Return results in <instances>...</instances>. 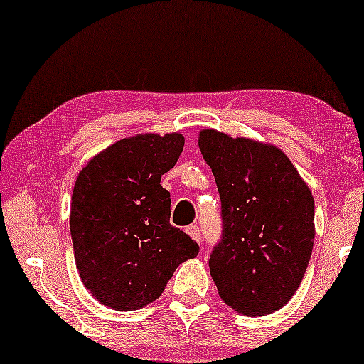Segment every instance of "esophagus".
Masks as SVG:
<instances>
[{
    "mask_svg": "<svg viewBox=\"0 0 364 364\" xmlns=\"http://www.w3.org/2000/svg\"><path fill=\"white\" fill-rule=\"evenodd\" d=\"M186 233H187L188 237L192 238V240H196L197 243H200V240H202V233H200V230H198L197 225H188V227L186 228Z\"/></svg>",
    "mask_w": 364,
    "mask_h": 364,
    "instance_id": "1",
    "label": "esophagus"
}]
</instances>
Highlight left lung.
Listing matches in <instances>:
<instances>
[{
	"instance_id": "8db88e82",
	"label": "left lung",
	"mask_w": 364,
	"mask_h": 364,
	"mask_svg": "<svg viewBox=\"0 0 364 364\" xmlns=\"http://www.w3.org/2000/svg\"><path fill=\"white\" fill-rule=\"evenodd\" d=\"M198 147L222 200V242L208 267L218 295L247 316L285 306L300 287L315 240V200L282 149L215 129Z\"/></svg>"
}]
</instances>
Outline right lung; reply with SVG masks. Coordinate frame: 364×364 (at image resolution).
<instances>
[{
  "instance_id": "obj_1",
  "label": "right lung",
  "mask_w": 364,
  "mask_h": 364,
  "mask_svg": "<svg viewBox=\"0 0 364 364\" xmlns=\"http://www.w3.org/2000/svg\"><path fill=\"white\" fill-rule=\"evenodd\" d=\"M182 134H137L96 154L71 198L74 260L89 293L104 306L132 311L166 290L198 245L171 225V193L161 177L183 151Z\"/></svg>"
}]
</instances>
